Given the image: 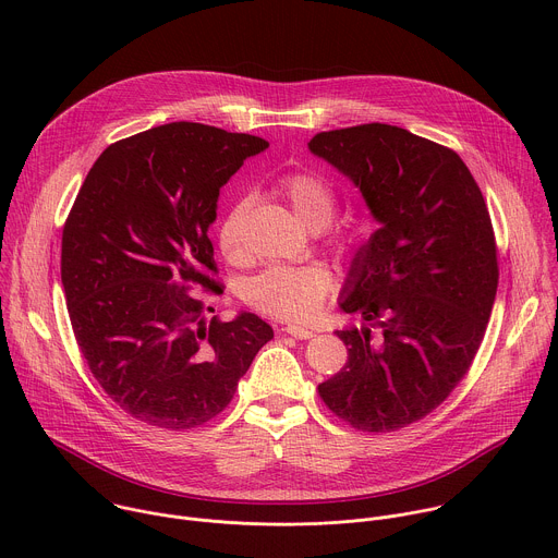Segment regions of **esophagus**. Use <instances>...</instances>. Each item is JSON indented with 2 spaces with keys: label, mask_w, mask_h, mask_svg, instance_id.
<instances>
[{
  "label": "esophagus",
  "mask_w": 558,
  "mask_h": 558,
  "mask_svg": "<svg viewBox=\"0 0 558 558\" xmlns=\"http://www.w3.org/2000/svg\"><path fill=\"white\" fill-rule=\"evenodd\" d=\"M282 331H284L287 336L298 338V340H308V338H313V336H315L313 331H308V329H304V327H298V325H287Z\"/></svg>",
  "instance_id": "1"
}]
</instances>
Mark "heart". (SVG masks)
I'll list each match as a JSON object with an SVG mask.
<instances>
[{"label": "heart", "mask_w": 558, "mask_h": 558, "mask_svg": "<svg viewBox=\"0 0 558 558\" xmlns=\"http://www.w3.org/2000/svg\"><path fill=\"white\" fill-rule=\"evenodd\" d=\"M278 192L287 198L295 216L313 229L325 227L336 211L331 183L315 172H293L278 181ZM247 201H235L218 225V247L231 263L247 258L243 218ZM351 238H342L347 245ZM333 287V276L325 265L269 267L247 282V300L263 313L280 320L302 323L311 317Z\"/></svg>", "instance_id": "heart-1"}]
</instances>
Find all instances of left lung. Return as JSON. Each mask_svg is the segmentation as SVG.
Instances as JSON below:
<instances>
[{"mask_svg":"<svg viewBox=\"0 0 558 558\" xmlns=\"http://www.w3.org/2000/svg\"><path fill=\"white\" fill-rule=\"evenodd\" d=\"M308 151L377 222L338 298L362 327L336 331L349 360L317 390L353 428H404L446 400L484 340L499 280L486 201L459 154L397 125L320 132Z\"/></svg>","mask_w":558,"mask_h":558,"instance_id":"left-lung-1","label":"left lung"}]
</instances>
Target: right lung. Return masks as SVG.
I'll return each mask as SVG.
<instances>
[{
    "label": "right lung",
    "mask_w": 558,
    "mask_h": 558,
    "mask_svg": "<svg viewBox=\"0 0 558 558\" xmlns=\"http://www.w3.org/2000/svg\"><path fill=\"white\" fill-rule=\"evenodd\" d=\"M269 143L168 123L110 145L61 238V284L93 375L128 415L185 430L216 417L274 329L205 315L185 282L220 291L209 227L220 187Z\"/></svg>",
    "instance_id": "add662e5"
}]
</instances>
